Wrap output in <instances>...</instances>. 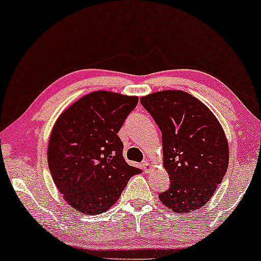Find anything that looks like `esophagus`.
Segmentation results:
<instances>
[{
  "mask_svg": "<svg viewBox=\"0 0 261 261\" xmlns=\"http://www.w3.org/2000/svg\"><path fill=\"white\" fill-rule=\"evenodd\" d=\"M142 165H144V170L146 171V172H149V171L153 170V165H152L151 163H149L148 159H146L145 162H144V164H142Z\"/></svg>",
  "mask_w": 261,
  "mask_h": 261,
  "instance_id": "esophagus-1",
  "label": "esophagus"
}]
</instances>
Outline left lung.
Returning <instances> with one entry per match:
<instances>
[{"instance_id": "obj_1", "label": "left lung", "mask_w": 261, "mask_h": 261, "mask_svg": "<svg viewBox=\"0 0 261 261\" xmlns=\"http://www.w3.org/2000/svg\"><path fill=\"white\" fill-rule=\"evenodd\" d=\"M141 105L163 133V166L171 179L159 195L171 212L202 208L221 184L229 163V146L220 121L189 92L163 90L142 96Z\"/></svg>"}]
</instances>
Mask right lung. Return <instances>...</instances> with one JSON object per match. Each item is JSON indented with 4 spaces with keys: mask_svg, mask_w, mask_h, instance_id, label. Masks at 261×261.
I'll list each match as a JSON object with an SVG mask.
<instances>
[{
    "mask_svg": "<svg viewBox=\"0 0 261 261\" xmlns=\"http://www.w3.org/2000/svg\"><path fill=\"white\" fill-rule=\"evenodd\" d=\"M138 101V96L94 91L67 107L53 124L47 146L49 172L73 209L87 215L107 212L130 177L140 173L124 160L117 135Z\"/></svg>",
    "mask_w": 261,
    "mask_h": 261,
    "instance_id": "obj_1",
    "label": "right lung"
}]
</instances>
